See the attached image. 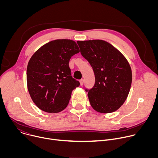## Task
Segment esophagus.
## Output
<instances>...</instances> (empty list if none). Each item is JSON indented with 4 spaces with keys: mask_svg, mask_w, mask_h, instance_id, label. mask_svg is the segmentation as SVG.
Returning a JSON list of instances; mask_svg holds the SVG:
<instances>
[{
    "mask_svg": "<svg viewBox=\"0 0 158 158\" xmlns=\"http://www.w3.org/2000/svg\"><path fill=\"white\" fill-rule=\"evenodd\" d=\"M79 82H80V84H81V85H82L84 84V80L83 79H81V80L79 81Z\"/></svg>",
    "mask_w": 158,
    "mask_h": 158,
    "instance_id": "esophagus-1",
    "label": "esophagus"
}]
</instances>
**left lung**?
I'll list each match as a JSON object with an SVG mask.
<instances>
[{"label": "left lung", "mask_w": 158, "mask_h": 158, "mask_svg": "<svg viewBox=\"0 0 158 158\" xmlns=\"http://www.w3.org/2000/svg\"><path fill=\"white\" fill-rule=\"evenodd\" d=\"M81 54L91 65L95 84L85 88L91 106L101 113H110L125 102L130 91L132 72L124 56L102 40L77 42Z\"/></svg>", "instance_id": "left-lung-1"}]
</instances>
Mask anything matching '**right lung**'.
Wrapping results in <instances>:
<instances>
[{"label":"right lung","instance_id":"1","mask_svg":"<svg viewBox=\"0 0 158 158\" xmlns=\"http://www.w3.org/2000/svg\"><path fill=\"white\" fill-rule=\"evenodd\" d=\"M79 52L74 41L59 39L44 45L31 57L27 68V88L42 110L59 112L68 105L72 91L80 85L71 76L69 62Z\"/></svg>","mask_w":158,"mask_h":158}]
</instances>
